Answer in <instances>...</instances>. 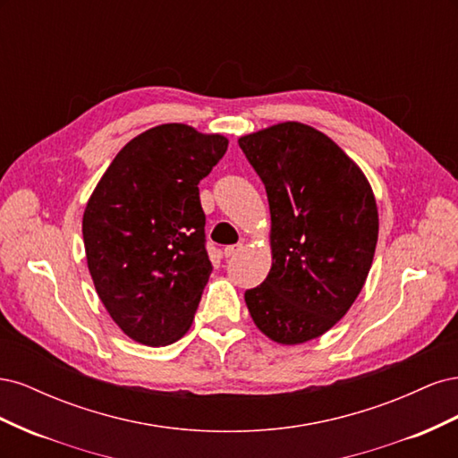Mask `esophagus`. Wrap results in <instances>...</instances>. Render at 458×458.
<instances>
[{
	"label": "esophagus",
	"mask_w": 458,
	"mask_h": 458,
	"mask_svg": "<svg viewBox=\"0 0 458 458\" xmlns=\"http://www.w3.org/2000/svg\"><path fill=\"white\" fill-rule=\"evenodd\" d=\"M241 250H242V244H231V246L224 248V256L225 258H234Z\"/></svg>",
	"instance_id": "1"
}]
</instances>
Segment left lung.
Here are the masks:
<instances>
[{
	"mask_svg": "<svg viewBox=\"0 0 458 458\" xmlns=\"http://www.w3.org/2000/svg\"><path fill=\"white\" fill-rule=\"evenodd\" d=\"M239 145L266 185L269 275L246 290L254 325L298 345L323 336L361 293L378 241V208L363 170L328 135L281 122Z\"/></svg>",
	"mask_w": 458,
	"mask_h": 458,
	"instance_id": "8db88e82",
	"label": "left lung"
}]
</instances>
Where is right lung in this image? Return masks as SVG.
<instances>
[{
	"label": "right lung",
	"instance_id": "right-lung-1",
	"mask_svg": "<svg viewBox=\"0 0 458 458\" xmlns=\"http://www.w3.org/2000/svg\"><path fill=\"white\" fill-rule=\"evenodd\" d=\"M227 145L219 133L162 123L123 145L91 192L81 219L88 269L135 342L168 345L192 325L212 273L199 183Z\"/></svg>",
	"mask_w": 458,
	"mask_h": 458
}]
</instances>
